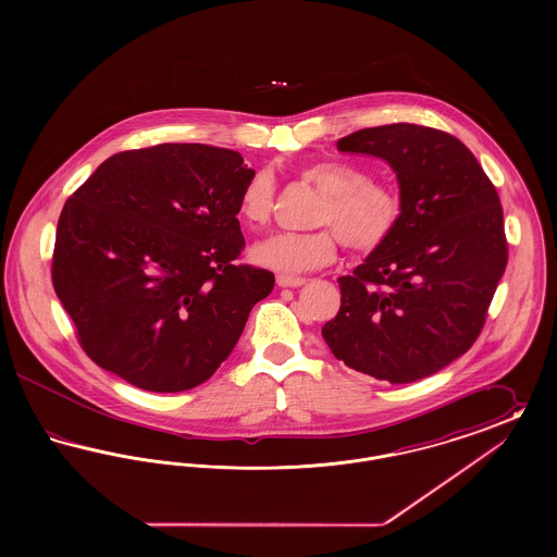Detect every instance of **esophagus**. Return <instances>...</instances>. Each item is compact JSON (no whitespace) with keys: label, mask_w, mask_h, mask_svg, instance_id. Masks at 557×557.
Listing matches in <instances>:
<instances>
[{"label":"esophagus","mask_w":557,"mask_h":557,"mask_svg":"<svg viewBox=\"0 0 557 557\" xmlns=\"http://www.w3.org/2000/svg\"><path fill=\"white\" fill-rule=\"evenodd\" d=\"M307 280L305 277H294V275H277V286L280 288H298L302 286Z\"/></svg>","instance_id":"obj_1"}]
</instances>
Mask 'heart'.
Instances as JSON below:
<instances>
[{"mask_svg":"<svg viewBox=\"0 0 557 557\" xmlns=\"http://www.w3.org/2000/svg\"><path fill=\"white\" fill-rule=\"evenodd\" d=\"M302 180L323 194L313 216L319 227L302 234H275L252 248L259 265L280 273H302L327 265L338 239L352 252L382 246L397 227L400 198L388 184L370 180V173L346 160H321L300 171ZM275 202V180L261 169L250 175L238 196L239 221L250 230L265 227Z\"/></svg>","mask_w":557,"mask_h":557,"instance_id":"b5f03b06","label":"heart"}]
</instances>
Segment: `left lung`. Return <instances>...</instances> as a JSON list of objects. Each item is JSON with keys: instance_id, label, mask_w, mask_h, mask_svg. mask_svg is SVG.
Returning a JSON list of instances; mask_svg holds the SVG:
<instances>
[{"instance_id": "8db88e82", "label": "left lung", "mask_w": 557, "mask_h": 557, "mask_svg": "<svg viewBox=\"0 0 557 557\" xmlns=\"http://www.w3.org/2000/svg\"><path fill=\"white\" fill-rule=\"evenodd\" d=\"M336 146L391 164L400 219L338 277L341 311L321 336L352 370L391 384L422 380L461 357L484 325L507 265L499 194L457 137L432 127H370Z\"/></svg>"}]
</instances>
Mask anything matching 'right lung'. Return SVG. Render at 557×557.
I'll list each match as a JSON object with an SVG mask.
<instances>
[{"mask_svg":"<svg viewBox=\"0 0 557 557\" xmlns=\"http://www.w3.org/2000/svg\"><path fill=\"white\" fill-rule=\"evenodd\" d=\"M252 173L227 148L159 144L104 160L66 200L53 290L91 361L137 388L182 393L230 357L275 284L236 265Z\"/></svg>","mask_w":557,"mask_h":557,"instance_id":"right-lung-1","label":"right lung"}]
</instances>
